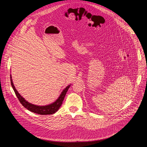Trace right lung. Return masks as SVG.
<instances>
[{
  "label": "right lung",
  "instance_id": "right-lung-1",
  "mask_svg": "<svg viewBox=\"0 0 147 147\" xmlns=\"http://www.w3.org/2000/svg\"><path fill=\"white\" fill-rule=\"evenodd\" d=\"M11 76L10 74V81H11V84L12 86V88L13 90L14 91V92L18 98L20 102L22 104V105L27 109L28 111L37 113L40 114L42 115H52L55 113L56 112L58 111V109L61 107L63 101L64 100V98L65 97V95L66 94V92H67L69 88H70L71 85L68 86L66 87L62 91L60 95L58 97V98L53 103L44 106H39L36 105L32 104L26 100L22 95H21L17 90L16 89L14 84L13 82V80L11 79Z\"/></svg>",
  "mask_w": 147,
  "mask_h": 147
}]
</instances>
